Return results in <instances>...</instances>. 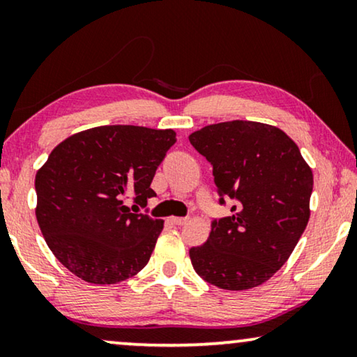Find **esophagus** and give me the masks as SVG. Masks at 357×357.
Masks as SVG:
<instances>
[{
  "instance_id": "esophagus-1",
  "label": "esophagus",
  "mask_w": 357,
  "mask_h": 357,
  "mask_svg": "<svg viewBox=\"0 0 357 357\" xmlns=\"http://www.w3.org/2000/svg\"><path fill=\"white\" fill-rule=\"evenodd\" d=\"M187 221H188L187 218H175V216L169 218V222H172L174 226H183V224H187Z\"/></svg>"
}]
</instances>
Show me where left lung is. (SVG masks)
I'll return each instance as SVG.
<instances>
[{
	"instance_id": "left-lung-1",
	"label": "left lung",
	"mask_w": 357,
	"mask_h": 357,
	"mask_svg": "<svg viewBox=\"0 0 357 357\" xmlns=\"http://www.w3.org/2000/svg\"><path fill=\"white\" fill-rule=\"evenodd\" d=\"M213 165L214 183L232 198L208 241L190 248L198 276L227 291L263 284L287 261L310 218L314 175L284 131L260 121L208 125L188 136Z\"/></svg>"
}]
</instances>
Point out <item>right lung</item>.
<instances>
[{
	"label": "right lung",
	"mask_w": 357,
	"mask_h": 357,
	"mask_svg": "<svg viewBox=\"0 0 357 357\" xmlns=\"http://www.w3.org/2000/svg\"><path fill=\"white\" fill-rule=\"evenodd\" d=\"M174 130L104 125L61 141L37 170L36 218L63 266L91 284H116L146 266L162 219L139 213ZM135 197V204L128 198Z\"/></svg>",
	"instance_id": "obj_1"
}]
</instances>
